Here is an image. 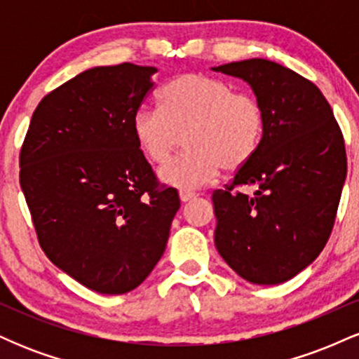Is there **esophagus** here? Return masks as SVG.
<instances>
[{
  "instance_id": "34e87169",
  "label": "esophagus",
  "mask_w": 359,
  "mask_h": 359,
  "mask_svg": "<svg viewBox=\"0 0 359 359\" xmlns=\"http://www.w3.org/2000/svg\"><path fill=\"white\" fill-rule=\"evenodd\" d=\"M180 201H182V203H189V201H192V199H196V194L194 192H185V191H180Z\"/></svg>"
}]
</instances>
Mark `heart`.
Returning a JSON list of instances; mask_svg holds the SVG:
<instances>
[{
    "label": "heart",
    "mask_w": 359,
    "mask_h": 359,
    "mask_svg": "<svg viewBox=\"0 0 359 359\" xmlns=\"http://www.w3.org/2000/svg\"><path fill=\"white\" fill-rule=\"evenodd\" d=\"M162 109L135 113L131 130L140 150L165 163L185 135L189 150L160 170V179L196 191L224 172L246 167L262 147L266 113L258 97L236 93L229 82L201 72L180 74L160 94Z\"/></svg>",
    "instance_id": "1"
}]
</instances>
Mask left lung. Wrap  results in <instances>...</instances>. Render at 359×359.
<instances>
[{"instance_id": "obj_1", "label": "left lung", "mask_w": 359, "mask_h": 359, "mask_svg": "<svg viewBox=\"0 0 359 359\" xmlns=\"http://www.w3.org/2000/svg\"><path fill=\"white\" fill-rule=\"evenodd\" d=\"M212 69L248 82L266 113L257 155L212 192L214 243L241 278L277 285L311 265L331 236L348 168L343 133L319 88L277 62Z\"/></svg>"}]
</instances>
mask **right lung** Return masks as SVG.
I'll list each match as a JSON object with an SVG mask.
<instances>
[{
  "label": "right lung",
  "mask_w": 359,
  "mask_h": 359,
  "mask_svg": "<svg viewBox=\"0 0 359 359\" xmlns=\"http://www.w3.org/2000/svg\"><path fill=\"white\" fill-rule=\"evenodd\" d=\"M155 72L125 62L72 77L39 102L20 151L43 253L100 294H126L150 275L180 208L131 130Z\"/></svg>",
  "instance_id": "right-lung-1"
}]
</instances>
